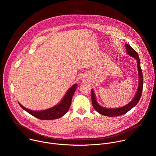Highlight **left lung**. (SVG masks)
Returning a JSON list of instances; mask_svg holds the SVG:
<instances>
[{"label": "left lung", "mask_w": 156, "mask_h": 156, "mask_svg": "<svg viewBox=\"0 0 156 156\" xmlns=\"http://www.w3.org/2000/svg\"><path fill=\"white\" fill-rule=\"evenodd\" d=\"M125 47L126 48V52L128 54H129L130 56L135 58L137 61V65H138V70L139 73V84H138V91L136 93V94L135 95L134 99H133L129 104L127 105L117 108H107L101 107L99 105L96 99L95 95L94 93L93 90H91V99H92V104L95 108V110L99 114L104 115L105 116L107 117H115V116H119L121 115H123L126 114L129 110H130L133 107H134L139 102L143 91V72L141 69L140 66V60L139 56L137 54V52L133 49L128 44H125Z\"/></svg>", "instance_id": "left-lung-1"}]
</instances>
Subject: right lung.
<instances>
[{"label":"right lung","mask_w":156,"mask_h":156,"mask_svg":"<svg viewBox=\"0 0 156 156\" xmlns=\"http://www.w3.org/2000/svg\"><path fill=\"white\" fill-rule=\"evenodd\" d=\"M76 84L73 85L66 92L62 101L58 105L51 108L41 111H33L26 108L23 106H22L20 103L19 104L21 107L26 110L27 112L40 120H49L59 119L68 112L71 105L72 97L76 91Z\"/></svg>","instance_id":"add662e5"}]
</instances>
